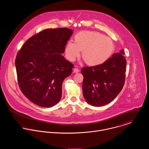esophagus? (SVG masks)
<instances>
[{
  "instance_id": "34e87169",
  "label": "esophagus",
  "mask_w": 149,
  "mask_h": 149,
  "mask_svg": "<svg viewBox=\"0 0 149 149\" xmlns=\"http://www.w3.org/2000/svg\"><path fill=\"white\" fill-rule=\"evenodd\" d=\"M79 69L78 68H74V72H75V73H77V72H79Z\"/></svg>"
}]
</instances>
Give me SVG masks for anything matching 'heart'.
<instances>
[{"label":"heart","instance_id":"1","mask_svg":"<svg viewBox=\"0 0 149 149\" xmlns=\"http://www.w3.org/2000/svg\"><path fill=\"white\" fill-rule=\"evenodd\" d=\"M114 46L112 40L103 34L92 31L77 33L74 43L69 41L65 47L67 58L74 61L82 51V58L91 66H97L105 63L112 55Z\"/></svg>","mask_w":149,"mask_h":149}]
</instances>
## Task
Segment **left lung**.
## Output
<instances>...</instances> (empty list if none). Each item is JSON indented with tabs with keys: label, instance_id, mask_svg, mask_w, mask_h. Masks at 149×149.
Segmentation results:
<instances>
[{
	"label": "left lung",
	"instance_id": "left-lung-1",
	"mask_svg": "<svg viewBox=\"0 0 149 149\" xmlns=\"http://www.w3.org/2000/svg\"><path fill=\"white\" fill-rule=\"evenodd\" d=\"M124 54L121 50L101 65L82 68L83 95L88 103L96 107L106 105L121 91L125 80L127 64Z\"/></svg>",
	"mask_w": 149,
	"mask_h": 149
}]
</instances>
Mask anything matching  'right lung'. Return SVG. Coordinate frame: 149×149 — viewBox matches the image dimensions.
Returning a JSON list of instances; mask_svg holds the SVG:
<instances>
[{"instance_id": "add662e5", "label": "right lung", "mask_w": 149, "mask_h": 149, "mask_svg": "<svg viewBox=\"0 0 149 149\" xmlns=\"http://www.w3.org/2000/svg\"><path fill=\"white\" fill-rule=\"evenodd\" d=\"M72 33L67 28L46 29L28 39L17 54L19 87L38 106L50 107L61 99L63 82L74 67L61 54Z\"/></svg>"}]
</instances>
